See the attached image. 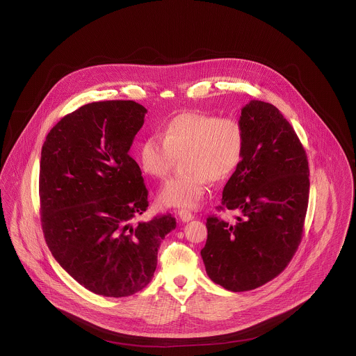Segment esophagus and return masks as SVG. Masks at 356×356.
Returning <instances> with one entry per match:
<instances>
[{"instance_id": "1", "label": "esophagus", "mask_w": 356, "mask_h": 356, "mask_svg": "<svg viewBox=\"0 0 356 356\" xmlns=\"http://www.w3.org/2000/svg\"><path fill=\"white\" fill-rule=\"evenodd\" d=\"M177 216H179V218H180L183 222H187V221H190V220L194 218V214L191 213L190 211H186V209L179 211Z\"/></svg>"}]
</instances>
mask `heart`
I'll return each instance as SVG.
<instances>
[{
  "label": "heart",
  "instance_id": "1",
  "mask_svg": "<svg viewBox=\"0 0 356 356\" xmlns=\"http://www.w3.org/2000/svg\"><path fill=\"white\" fill-rule=\"evenodd\" d=\"M245 152V129L234 117L187 111L173 117L161 135H151L139 148L142 169L154 179L169 176L181 156L180 176L169 180L159 193V202L169 208H197L209 180L229 177Z\"/></svg>",
  "mask_w": 356,
  "mask_h": 356
}]
</instances>
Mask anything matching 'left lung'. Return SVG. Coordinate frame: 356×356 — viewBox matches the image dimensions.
Listing matches in <instances>:
<instances>
[{
    "mask_svg": "<svg viewBox=\"0 0 356 356\" xmlns=\"http://www.w3.org/2000/svg\"><path fill=\"white\" fill-rule=\"evenodd\" d=\"M245 152L222 190L220 211H239L235 224L207 218L201 256L209 278L231 291L260 287L293 259L309 197L305 149L281 111L252 100L242 108Z\"/></svg>",
    "mask_w": 356,
    "mask_h": 356,
    "instance_id": "1",
    "label": "left lung"
}]
</instances>
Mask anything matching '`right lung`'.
I'll use <instances>...</instances> for the list:
<instances>
[{"mask_svg":"<svg viewBox=\"0 0 356 356\" xmlns=\"http://www.w3.org/2000/svg\"><path fill=\"white\" fill-rule=\"evenodd\" d=\"M147 110L134 100L95 102L63 117L40 161L41 225L56 261L88 290L127 297L151 282L172 214L132 224L148 190L131 145Z\"/></svg>","mask_w":356,"mask_h":356,"instance_id":"1","label":"right lung"}]
</instances>
